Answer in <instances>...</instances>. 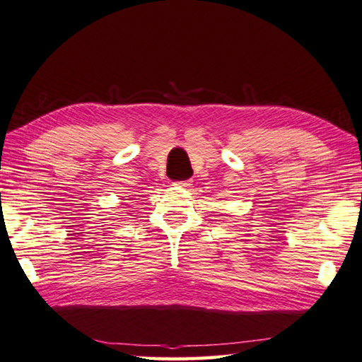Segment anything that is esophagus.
<instances>
[{"mask_svg":"<svg viewBox=\"0 0 362 362\" xmlns=\"http://www.w3.org/2000/svg\"><path fill=\"white\" fill-rule=\"evenodd\" d=\"M174 185H177V187H180V188H188L192 185V180H180V182H175Z\"/></svg>","mask_w":362,"mask_h":362,"instance_id":"1","label":"esophagus"}]
</instances>
